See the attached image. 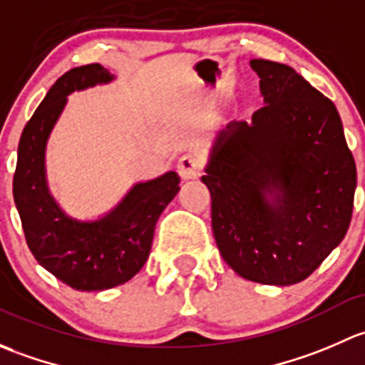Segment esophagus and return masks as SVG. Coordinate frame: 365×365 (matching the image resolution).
<instances>
[{"mask_svg":"<svg viewBox=\"0 0 365 365\" xmlns=\"http://www.w3.org/2000/svg\"><path fill=\"white\" fill-rule=\"evenodd\" d=\"M200 170H202V158L198 155H195V153H187V155L179 158L178 172L184 181L198 178V175H200Z\"/></svg>","mask_w":365,"mask_h":365,"instance_id":"34e87169","label":"esophagus"}]
</instances>
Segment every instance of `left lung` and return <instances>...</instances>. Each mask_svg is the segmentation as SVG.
I'll use <instances>...</instances> for the list:
<instances>
[{"label": "left lung", "mask_w": 365, "mask_h": 365, "mask_svg": "<svg viewBox=\"0 0 365 365\" xmlns=\"http://www.w3.org/2000/svg\"><path fill=\"white\" fill-rule=\"evenodd\" d=\"M250 65L265 105L216 135L202 182L223 260L244 279L287 287L346 235L355 160L332 101L290 66Z\"/></svg>", "instance_id": "left-lung-1"}]
</instances>
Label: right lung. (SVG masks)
Here are the masks:
<instances>
[{"mask_svg":"<svg viewBox=\"0 0 365 365\" xmlns=\"http://www.w3.org/2000/svg\"><path fill=\"white\" fill-rule=\"evenodd\" d=\"M114 78L98 63L66 71L24 126L17 149L14 200L28 247L45 270L81 292L125 284L144 267L158 217L174 200L181 181L170 170L151 181L135 182L121 202L98 220L71 217L52 197L45 149L68 95Z\"/></svg>","mask_w":365,"mask_h":365,"instance_id":"add662e5","label":"right lung"}]
</instances>
